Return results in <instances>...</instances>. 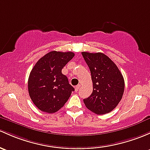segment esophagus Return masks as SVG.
<instances>
[{
	"instance_id": "34e87169",
	"label": "esophagus",
	"mask_w": 150,
	"mask_h": 150,
	"mask_svg": "<svg viewBox=\"0 0 150 150\" xmlns=\"http://www.w3.org/2000/svg\"><path fill=\"white\" fill-rule=\"evenodd\" d=\"M80 85H78V86H77L75 88V91H76V92H78V90L80 89Z\"/></svg>"
}]
</instances>
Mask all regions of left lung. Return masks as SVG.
<instances>
[{"label":"left lung","mask_w":150,"mask_h":150,"mask_svg":"<svg viewBox=\"0 0 150 150\" xmlns=\"http://www.w3.org/2000/svg\"><path fill=\"white\" fill-rule=\"evenodd\" d=\"M91 73L93 93L83 99L85 105L96 114L113 111L122 98L124 91L123 75L114 62L103 53L82 52Z\"/></svg>","instance_id":"left-lung-1"}]
</instances>
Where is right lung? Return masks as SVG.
I'll use <instances>...</instances> for the list:
<instances>
[{
  "label": "right lung",
  "instance_id": "1",
  "mask_svg": "<svg viewBox=\"0 0 150 150\" xmlns=\"http://www.w3.org/2000/svg\"><path fill=\"white\" fill-rule=\"evenodd\" d=\"M72 52L52 51L38 60L28 80L29 96L34 105L44 112L59 111L67 101L74 88L62 69L73 58Z\"/></svg>",
  "mask_w": 150,
  "mask_h": 150
}]
</instances>
